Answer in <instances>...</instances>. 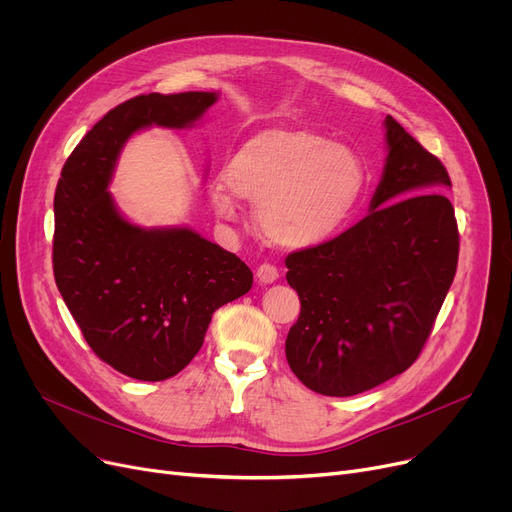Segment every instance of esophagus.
<instances>
[{
    "label": "esophagus",
    "mask_w": 512,
    "mask_h": 512,
    "mask_svg": "<svg viewBox=\"0 0 512 512\" xmlns=\"http://www.w3.org/2000/svg\"><path fill=\"white\" fill-rule=\"evenodd\" d=\"M280 278V272L276 270V267L272 265V263H261L259 267H257V280L261 282V284H272V282H276Z\"/></svg>",
    "instance_id": "34e87169"
}]
</instances>
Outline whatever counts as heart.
I'll return each instance as SVG.
<instances>
[{"mask_svg":"<svg viewBox=\"0 0 512 512\" xmlns=\"http://www.w3.org/2000/svg\"><path fill=\"white\" fill-rule=\"evenodd\" d=\"M367 178L353 147L309 126H272L236 149L211 186V203L228 220L236 218L238 199L257 203L263 236L280 249L305 251L346 226Z\"/></svg>","mask_w":512,"mask_h":512,"instance_id":"obj_1","label":"heart"}]
</instances>
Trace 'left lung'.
I'll return each mask as SVG.
<instances>
[{
  "label": "left lung",
  "mask_w": 512,
  "mask_h": 512,
  "mask_svg": "<svg viewBox=\"0 0 512 512\" xmlns=\"http://www.w3.org/2000/svg\"><path fill=\"white\" fill-rule=\"evenodd\" d=\"M369 215L324 245L286 257L301 315L286 359L313 392L355 396L419 357L459 261L450 176L392 116Z\"/></svg>",
  "instance_id": "8db88e82"
}]
</instances>
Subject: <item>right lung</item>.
Here are the masks:
<instances>
[{
    "mask_svg": "<svg viewBox=\"0 0 512 512\" xmlns=\"http://www.w3.org/2000/svg\"><path fill=\"white\" fill-rule=\"evenodd\" d=\"M218 93L132 97L76 145L53 199V276L93 353L141 382H161L199 353L215 309L247 294L245 261L191 228L130 224L107 193L124 143L149 126L191 128Z\"/></svg>",
    "mask_w": 512,
    "mask_h": 512,
    "instance_id": "add662e5",
    "label": "right lung"
}]
</instances>
